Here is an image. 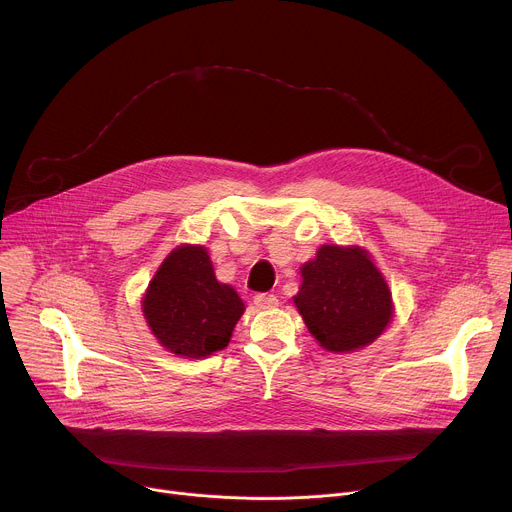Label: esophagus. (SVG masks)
<instances>
[{
  "label": "esophagus",
  "mask_w": 512,
  "mask_h": 512,
  "mask_svg": "<svg viewBox=\"0 0 512 512\" xmlns=\"http://www.w3.org/2000/svg\"><path fill=\"white\" fill-rule=\"evenodd\" d=\"M253 302H255V306H257V308H263V310H267V308H275V306L279 304L277 296H273V294H257V296L253 298Z\"/></svg>",
  "instance_id": "esophagus-1"
}]
</instances>
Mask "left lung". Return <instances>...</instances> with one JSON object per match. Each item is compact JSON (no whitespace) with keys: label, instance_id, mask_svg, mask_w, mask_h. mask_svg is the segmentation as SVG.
Masks as SVG:
<instances>
[{"label":"left lung","instance_id":"obj_1","mask_svg":"<svg viewBox=\"0 0 512 512\" xmlns=\"http://www.w3.org/2000/svg\"><path fill=\"white\" fill-rule=\"evenodd\" d=\"M294 298L312 336L330 352L371 344L393 316L391 291L367 251L322 245L302 267Z\"/></svg>","mask_w":512,"mask_h":512}]
</instances>
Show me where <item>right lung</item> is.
Masks as SVG:
<instances>
[{"label":"right lung","instance_id":"obj_1","mask_svg":"<svg viewBox=\"0 0 512 512\" xmlns=\"http://www.w3.org/2000/svg\"><path fill=\"white\" fill-rule=\"evenodd\" d=\"M245 306L231 285L218 283L204 247L174 249L143 298L152 332L170 352L202 358L229 344Z\"/></svg>","mask_w":512,"mask_h":512}]
</instances>
